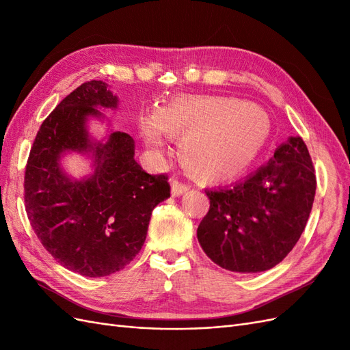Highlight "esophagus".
I'll return each mask as SVG.
<instances>
[{
  "label": "esophagus",
  "mask_w": 350,
  "mask_h": 350,
  "mask_svg": "<svg viewBox=\"0 0 350 350\" xmlns=\"http://www.w3.org/2000/svg\"><path fill=\"white\" fill-rule=\"evenodd\" d=\"M171 188H172V196H174V197H179V196H183L184 193L188 191V185H187V184H183L181 181H178L176 178L172 179Z\"/></svg>",
  "instance_id": "esophagus-1"
}]
</instances>
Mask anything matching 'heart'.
Masks as SVG:
<instances>
[{
    "instance_id": "1",
    "label": "heart",
    "mask_w": 350,
    "mask_h": 350,
    "mask_svg": "<svg viewBox=\"0 0 350 350\" xmlns=\"http://www.w3.org/2000/svg\"><path fill=\"white\" fill-rule=\"evenodd\" d=\"M270 134L267 113L257 105L228 98H184L142 121L147 146L162 149L165 137L180 139L179 157L187 171L208 183L241 175Z\"/></svg>"
}]
</instances>
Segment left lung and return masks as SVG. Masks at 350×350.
<instances>
[{"mask_svg": "<svg viewBox=\"0 0 350 350\" xmlns=\"http://www.w3.org/2000/svg\"><path fill=\"white\" fill-rule=\"evenodd\" d=\"M301 137H289L269 163L243 181L206 189L208 213L197 238L207 257L238 273L266 271L295 247L308 221L317 179Z\"/></svg>", "mask_w": 350, "mask_h": 350, "instance_id": "8db88e82", "label": "left lung"}]
</instances>
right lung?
<instances>
[{"label":"right lung","mask_w":350,"mask_h":350,"mask_svg":"<svg viewBox=\"0 0 350 350\" xmlns=\"http://www.w3.org/2000/svg\"><path fill=\"white\" fill-rule=\"evenodd\" d=\"M118 98L100 80L83 83L42 122L25 174L26 213L42 245L61 266L86 278L122 270L140 252L153 208L171 196L166 175H150L134 159L133 137L111 131L93 140L89 118L116 109ZM88 154L94 172L65 174L60 159Z\"/></svg>","instance_id":"obj_1"}]
</instances>
